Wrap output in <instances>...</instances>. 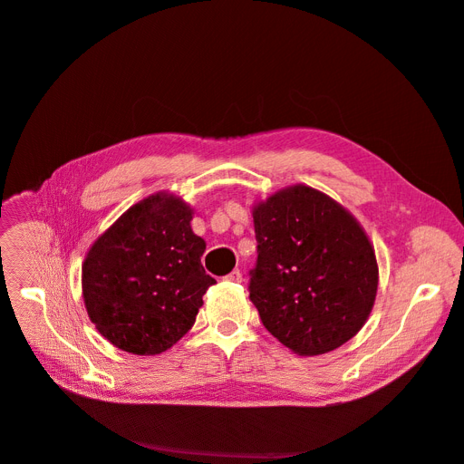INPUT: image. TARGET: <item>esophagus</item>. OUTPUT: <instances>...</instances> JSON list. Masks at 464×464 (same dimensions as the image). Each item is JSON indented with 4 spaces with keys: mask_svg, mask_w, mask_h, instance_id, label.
Returning <instances> with one entry per match:
<instances>
[{
    "mask_svg": "<svg viewBox=\"0 0 464 464\" xmlns=\"http://www.w3.org/2000/svg\"><path fill=\"white\" fill-rule=\"evenodd\" d=\"M228 280V283H242V273L240 271H232L230 275L224 276Z\"/></svg>",
    "mask_w": 464,
    "mask_h": 464,
    "instance_id": "1",
    "label": "esophagus"
}]
</instances>
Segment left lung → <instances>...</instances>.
Here are the masks:
<instances>
[{"label":"left lung","mask_w":464,"mask_h":464,"mask_svg":"<svg viewBox=\"0 0 464 464\" xmlns=\"http://www.w3.org/2000/svg\"><path fill=\"white\" fill-rule=\"evenodd\" d=\"M257 265L249 300L298 356L343 346L368 321L379 269L368 234L319 189L296 184L254 205Z\"/></svg>","instance_id":"1"}]
</instances>
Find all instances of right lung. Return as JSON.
<instances>
[{"mask_svg": "<svg viewBox=\"0 0 464 464\" xmlns=\"http://www.w3.org/2000/svg\"><path fill=\"white\" fill-rule=\"evenodd\" d=\"M193 208L159 191L135 203L96 237L82 261V298L96 331L116 348L154 356L195 323L217 280L201 265L205 240Z\"/></svg>", "mask_w": 464, "mask_h": 464, "instance_id": "obj_1", "label": "right lung"}]
</instances>
